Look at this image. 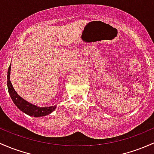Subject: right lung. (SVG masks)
I'll return each mask as SVG.
<instances>
[{
    "label": "right lung",
    "mask_w": 154,
    "mask_h": 154,
    "mask_svg": "<svg viewBox=\"0 0 154 154\" xmlns=\"http://www.w3.org/2000/svg\"><path fill=\"white\" fill-rule=\"evenodd\" d=\"M10 70L11 65L9 66L7 72V87L9 95L12 98L13 103L16 106L25 114H28L29 116H35V117H40V116H46L51 114L52 111L56 108L55 106L50 107H38L35 105L29 103L26 100H23L21 97L17 94V92L14 89L12 86V82L10 81Z\"/></svg>",
    "instance_id": "add662e5"
}]
</instances>
